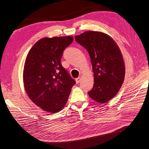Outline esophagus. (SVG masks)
Wrapping results in <instances>:
<instances>
[{
    "label": "esophagus",
    "mask_w": 149,
    "mask_h": 149,
    "mask_svg": "<svg viewBox=\"0 0 149 149\" xmlns=\"http://www.w3.org/2000/svg\"><path fill=\"white\" fill-rule=\"evenodd\" d=\"M81 77H79V78H76L75 81H76V84H78V83L81 81Z\"/></svg>",
    "instance_id": "esophagus-1"
}]
</instances>
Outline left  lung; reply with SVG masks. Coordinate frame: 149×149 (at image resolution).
<instances>
[{"instance_id": "obj_1", "label": "left lung", "mask_w": 149, "mask_h": 149, "mask_svg": "<svg viewBox=\"0 0 149 149\" xmlns=\"http://www.w3.org/2000/svg\"><path fill=\"white\" fill-rule=\"evenodd\" d=\"M75 40L88 51L94 73V83L89 97L104 104L113 98L122 86L125 65L120 49L107 34L87 31L75 36Z\"/></svg>"}]
</instances>
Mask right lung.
<instances>
[{
    "instance_id": "add662e5",
    "label": "right lung",
    "mask_w": 149,
    "mask_h": 149,
    "mask_svg": "<svg viewBox=\"0 0 149 149\" xmlns=\"http://www.w3.org/2000/svg\"><path fill=\"white\" fill-rule=\"evenodd\" d=\"M73 41L72 36L42 38L26 57L23 71L25 92L31 101L47 112L63 109L75 84L61 64L63 50Z\"/></svg>"
}]
</instances>
